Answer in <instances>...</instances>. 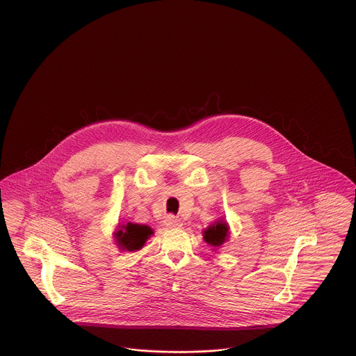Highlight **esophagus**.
<instances>
[{
  "label": "esophagus",
  "mask_w": 356,
  "mask_h": 356,
  "mask_svg": "<svg viewBox=\"0 0 356 356\" xmlns=\"http://www.w3.org/2000/svg\"><path fill=\"white\" fill-rule=\"evenodd\" d=\"M164 224H165L168 228H180V227L183 225V222H181L180 219H177V218H175V216H172V215L165 218Z\"/></svg>",
  "instance_id": "1"
}]
</instances>
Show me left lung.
I'll return each mask as SVG.
<instances>
[{
  "mask_svg": "<svg viewBox=\"0 0 356 356\" xmlns=\"http://www.w3.org/2000/svg\"><path fill=\"white\" fill-rule=\"evenodd\" d=\"M229 237V225L224 218H220L218 220L213 221L209 224V227L203 231L204 241L213 247V251L220 248L221 245L228 241Z\"/></svg>",
  "mask_w": 356,
  "mask_h": 356,
  "instance_id": "obj_1",
  "label": "left lung"
}]
</instances>
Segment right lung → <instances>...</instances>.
<instances>
[{
	"label": "right lung",
	"mask_w": 356,
	"mask_h": 356,
	"mask_svg": "<svg viewBox=\"0 0 356 356\" xmlns=\"http://www.w3.org/2000/svg\"><path fill=\"white\" fill-rule=\"evenodd\" d=\"M153 235L149 225L138 222H119L113 232V240L121 252H136L144 247L147 240Z\"/></svg>",
	"instance_id": "right-lung-1"
}]
</instances>
